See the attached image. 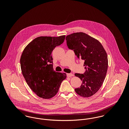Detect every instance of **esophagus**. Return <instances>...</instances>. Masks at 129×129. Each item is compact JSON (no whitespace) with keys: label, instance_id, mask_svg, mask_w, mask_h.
I'll use <instances>...</instances> for the list:
<instances>
[{"label":"esophagus","instance_id":"esophagus-1","mask_svg":"<svg viewBox=\"0 0 129 129\" xmlns=\"http://www.w3.org/2000/svg\"><path fill=\"white\" fill-rule=\"evenodd\" d=\"M67 76L68 77H71L74 76V74H67Z\"/></svg>","mask_w":129,"mask_h":129}]
</instances>
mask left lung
<instances>
[{
	"mask_svg": "<svg viewBox=\"0 0 129 129\" xmlns=\"http://www.w3.org/2000/svg\"><path fill=\"white\" fill-rule=\"evenodd\" d=\"M66 40L69 49L85 61V73L74 74L82 81L75 91L82 97H90L98 91L105 78L108 68L106 52L98 40L83 32L69 35Z\"/></svg>",
	"mask_w": 129,
	"mask_h": 129,
	"instance_id": "8db88e82",
	"label": "left lung"
}]
</instances>
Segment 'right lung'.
I'll return each instance as SVG.
<instances>
[{
  "instance_id": "right-lung-1",
  "label": "right lung",
  "mask_w": 129,
  "mask_h": 129,
  "mask_svg": "<svg viewBox=\"0 0 129 129\" xmlns=\"http://www.w3.org/2000/svg\"><path fill=\"white\" fill-rule=\"evenodd\" d=\"M65 36L38 37L24 50L20 58L22 74L27 85L37 96L51 98L58 92L66 74L53 70V50L61 45Z\"/></svg>"
}]
</instances>
